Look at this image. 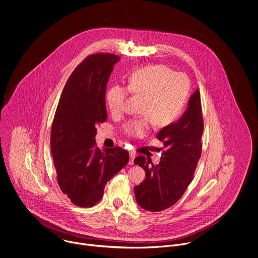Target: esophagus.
<instances>
[{
    "instance_id": "34e87169",
    "label": "esophagus",
    "mask_w": 258,
    "mask_h": 258,
    "mask_svg": "<svg viewBox=\"0 0 258 258\" xmlns=\"http://www.w3.org/2000/svg\"><path fill=\"white\" fill-rule=\"evenodd\" d=\"M130 157H131L130 164L133 165V164H134V159H135V157H136V153H135L134 151H131V152H130Z\"/></svg>"
}]
</instances>
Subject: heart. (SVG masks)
<instances>
[{"instance_id":"obj_1","label":"heart","mask_w":258,"mask_h":258,"mask_svg":"<svg viewBox=\"0 0 258 258\" xmlns=\"http://www.w3.org/2000/svg\"><path fill=\"white\" fill-rule=\"evenodd\" d=\"M189 90L190 82L183 73L172 72L165 65H149L132 73L127 87H110L106 93V102L112 114L118 115L123 112L130 93L143 97L140 111L144 115L125 122L122 132L130 138H144L152 123L161 127L177 118Z\"/></svg>"}]
</instances>
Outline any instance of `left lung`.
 Masks as SVG:
<instances>
[{
    "mask_svg": "<svg viewBox=\"0 0 258 258\" xmlns=\"http://www.w3.org/2000/svg\"><path fill=\"white\" fill-rule=\"evenodd\" d=\"M204 121L200 91L191 96L183 115L174 123L164 126L157 139L164 145L159 164L140 155L135 164L144 168L146 177L135 187L138 204L146 210L158 212L174 205L194 178L202 153Z\"/></svg>",
    "mask_w": 258,
    "mask_h": 258,
    "instance_id": "obj_1",
    "label": "left lung"
}]
</instances>
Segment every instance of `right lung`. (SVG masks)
Listing matches in <instances>:
<instances>
[{
	"label": "right lung",
	"mask_w": 258,
	"mask_h": 258,
	"mask_svg": "<svg viewBox=\"0 0 258 258\" xmlns=\"http://www.w3.org/2000/svg\"><path fill=\"white\" fill-rule=\"evenodd\" d=\"M119 56L89 55L69 77L61 94L51 128V152L57 182L70 201L93 207L107 181L128 162V152L116 146L100 150L96 126L107 120L106 89Z\"/></svg>",
	"instance_id": "1"
}]
</instances>
